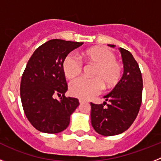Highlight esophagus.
Instances as JSON below:
<instances>
[{
  "instance_id": "esophagus-1",
  "label": "esophagus",
  "mask_w": 161,
  "mask_h": 161,
  "mask_svg": "<svg viewBox=\"0 0 161 161\" xmlns=\"http://www.w3.org/2000/svg\"><path fill=\"white\" fill-rule=\"evenodd\" d=\"M79 102H80V104H82V103H83V102H85V101L82 100V99H80Z\"/></svg>"
}]
</instances>
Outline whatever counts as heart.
I'll list each match as a JSON object with an SVG mask.
<instances>
[{"mask_svg": "<svg viewBox=\"0 0 161 161\" xmlns=\"http://www.w3.org/2000/svg\"><path fill=\"white\" fill-rule=\"evenodd\" d=\"M85 62L95 65L92 76L93 78H80L70 85L72 96L80 99H89L98 94L104 86L110 89L117 85L122 75V67L116 61L112 52L101 47H93L81 52ZM64 76L68 80H74L80 75L82 64L76 57L68 55L62 64Z\"/></svg>", "mask_w": 161, "mask_h": 161, "instance_id": "1", "label": "heart"}]
</instances>
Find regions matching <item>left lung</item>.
Wrapping results in <instances>:
<instances>
[{
	"instance_id": "obj_1",
	"label": "left lung",
	"mask_w": 161,
	"mask_h": 161,
	"mask_svg": "<svg viewBox=\"0 0 161 161\" xmlns=\"http://www.w3.org/2000/svg\"><path fill=\"white\" fill-rule=\"evenodd\" d=\"M108 46L115 47L112 44ZM119 51L124 71L113 90L104 96L109 103H90L92 126L95 131L104 136H116L127 130L137 117L142 102L143 79L139 64L130 52L122 47Z\"/></svg>"
}]
</instances>
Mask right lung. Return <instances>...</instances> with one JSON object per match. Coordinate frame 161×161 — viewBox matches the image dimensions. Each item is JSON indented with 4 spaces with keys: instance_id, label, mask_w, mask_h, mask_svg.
<instances>
[{
    "instance_id": "add662e5",
    "label": "right lung",
    "mask_w": 161,
    "mask_h": 161,
    "mask_svg": "<svg viewBox=\"0 0 161 161\" xmlns=\"http://www.w3.org/2000/svg\"><path fill=\"white\" fill-rule=\"evenodd\" d=\"M83 42L52 39L38 47L23 72L20 95L25 114L32 126L43 133L63 131L79 106L75 97H66L68 90L62 64L68 54ZM61 97L59 100L53 98Z\"/></svg>"
}]
</instances>
